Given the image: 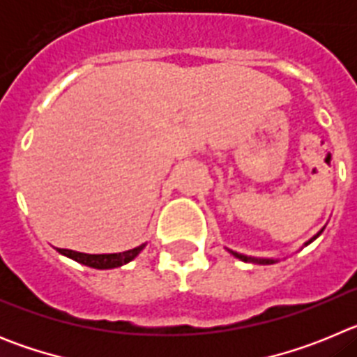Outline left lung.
<instances>
[{"label": "left lung", "instance_id": "1", "mask_svg": "<svg viewBox=\"0 0 357 357\" xmlns=\"http://www.w3.org/2000/svg\"><path fill=\"white\" fill-rule=\"evenodd\" d=\"M324 232V229H320L317 232V234L313 236L311 239H307V241L304 243V247H307L309 243H313L314 239L318 238V236ZM227 250L230 252V254L234 255V257H238L239 261H243V263H254V264H273V263H279V259H273V257H252V255H245V254H239V252H234V250H230V248H227Z\"/></svg>", "mask_w": 357, "mask_h": 357}]
</instances>
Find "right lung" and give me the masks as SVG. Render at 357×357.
Here are the masks:
<instances>
[{"instance_id":"obj_1","label":"right lung","mask_w":357,"mask_h":357,"mask_svg":"<svg viewBox=\"0 0 357 357\" xmlns=\"http://www.w3.org/2000/svg\"><path fill=\"white\" fill-rule=\"evenodd\" d=\"M144 247H146V243L132 248V250L118 252V254H84V252L68 250V248H56V252L69 257V259L77 261V263L85 264V266L96 268V270H110V268H118L130 263L132 259H135L141 254Z\"/></svg>"}]
</instances>
